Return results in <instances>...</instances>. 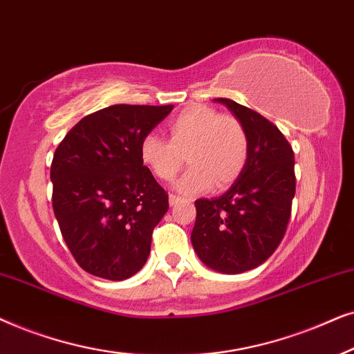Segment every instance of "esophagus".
Masks as SVG:
<instances>
[{
	"label": "esophagus",
	"mask_w": 354,
	"mask_h": 354,
	"mask_svg": "<svg viewBox=\"0 0 354 354\" xmlns=\"http://www.w3.org/2000/svg\"><path fill=\"white\" fill-rule=\"evenodd\" d=\"M181 201V197H178V196H174V194H169V205H174V204H178V202Z\"/></svg>",
	"instance_id": "1"
}]
</instances>
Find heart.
<instances>
[{
  "label": "heart",
  "mask_w": 354,
  "mask_h": 354,
  "mask_svg": "<svg viewBox=\"0 0 354 354\" xmlns=\"http://www.w3.org/2000/svg\"><path fill=\"white\" fill-rule=\"evenodd\" d=\"M168 140L147 134L140 140V160L162 181H171L185 162L189 169L178 181L183 194H197L212 185L226 187L241 176L249 158V136L238 118L215 108L194 105L167 124Z\"/></svg>",
  "instance_id": "heart-1"
}]
</instances>
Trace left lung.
<instances>
[{"instance_id":"8db88e82","label":"left lung","mask_w":354,"mask_h":354,"mask_svg":"<svg viewBox=\"0 0 354 354\" xmlns=\"http://www.w3.org/2000/svg\"><path fill=\"white\" fill-rule=\"evenodd\" d=\"M223 103L249 136V158L241 176L214 199L196 201L192 248L220 273L256 268L279 248L288 225L296 191L295 153L273 122L230 98Z\"/></svg>"}]
</instances>
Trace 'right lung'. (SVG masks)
<instances>
[{"label":"right lung","mask_w":354,"mask_h":354,"mask_svg":"<svg viewBox=\"0 0 354 354\" xmlns=\"http://www.w3.org/2000/svg\"><path fill=\"white\" fill-rule=\"evenodd\" d=\"M173 105H113L82 118L55 150L53 210L75 262L121 281L147 262L168 194L140 160V140Z\"/></svg>","instance_id":"add662e5"}]
</instances>
